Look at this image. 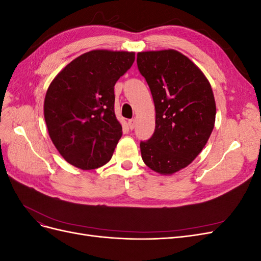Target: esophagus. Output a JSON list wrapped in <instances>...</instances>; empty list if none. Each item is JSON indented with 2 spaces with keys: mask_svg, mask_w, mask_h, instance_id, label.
<instances>
[{
  "mask_svg": "<svg viewBox=\"0 0 261 261\" xmlns=\"http://www.w3.org/2000/svg\"><path fill=\"white\" fill-rule=\"evenodd\" d=\"M135 126H136V118H132V120L128 121V127L130 129H134L135 128Z\"/></svg>",
  "mask_w": 261,
  "mask_h": 261,
  "instance_id": "34e87169",
  "label": "esophagus"
}]
</instances>
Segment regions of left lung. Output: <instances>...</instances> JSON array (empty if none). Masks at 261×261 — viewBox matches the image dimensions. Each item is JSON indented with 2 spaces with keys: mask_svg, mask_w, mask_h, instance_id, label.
<instances>
[{
  "mask_svg": "<svg viewBox=\"0 0 261 261\" xmlns=\"http://www.w3.org/2000/svg\"><path fill=\"white\" fill-rule=\"evenodd\" d=\"M137 65L155 109L154 133L140 143L141 158L152 171L172 175L206 146L216 122L215 96L201 69L176 50L138 52Z\"/></svg>",
  "mask_w": 261,
  "mask_h": 261,
  "instance_id": "obj_1",
  "label": "left lung"
}]
</instances>
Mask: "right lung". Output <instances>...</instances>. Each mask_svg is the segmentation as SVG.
I'll use <instances>...</instances> for the list:
<instances>
[{"instance_id": "1", "label": "right lung", "mask_w": 261, "mask_h": 261, "mask_svg": "<svg viewBox=\"0 0 261 261\" xmlns=\"http://www.w3.org/2000/svg\"><path fill=\"white\" fill-rule=\"evenodd\" d=\"M135 61V52L92 50L54 77L43 113L49 136L64 160L82 170L108 163L122 137L114 113V85Z\"/></svg>"}]
</instances>
